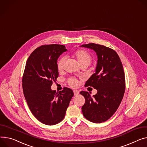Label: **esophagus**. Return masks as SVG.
<instances>
[{
  "instance_id": "1",
  "label": "esophagus",
  "mask_w": 147,
  "mask_h": 147,
  "mask_svg": "<svg viewBox=\"0 0 147 147\" xmlns=\"http://www.w3.org/2000/svg\"><path fill=\"white\" fill-rule=\"evenodd\" d=\"M74 95L76 96V95H78L79 94V93H80V92H79L78 90H74Z\"/></svg>"
}]
</instances>
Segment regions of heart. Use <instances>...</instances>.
I'll list each match as a JSON object with an SVG mask.
<instances>
[{"label": "heart", "mask_w": 147, "mask_h": 147, "mask_svg": "<svg viewBox=\"0 0 147 147\" xmlns=\"http://www.w3.org/2000/svg\"><path fill=\"white\" fill-rule=\"evenodd\" d=\"M73 56L76 59L79 65L82 63H86L89 65V64L91 63L92 60L91 56L84 50H79L76 51L73 54ZM65 61V59L64 58H62L59 60L57 63L58 71H61L63 69ZM69 84L71 86L75 87L78 85V81L76 80H75V79L72 78L69 81Z\"/></svg>", "instance_id": "1"}]
</instances>
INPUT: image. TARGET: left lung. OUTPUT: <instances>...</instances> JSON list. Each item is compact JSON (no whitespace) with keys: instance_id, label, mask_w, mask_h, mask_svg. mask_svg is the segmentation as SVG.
Returning a JSON list of instances; mask_svg holds the SVG:
<instances>
[{"instance_id":"obj_1","label":"left lung","mask_w":147,"mask_h":147,"mask_svg":"<svg viewBox=\"0 0 147 147\" xmlns=\"http://www.w3.org/2000/svg\"><path fill=\"white\" fill-rule=\"evenodd\" d=\"M81 47L94 50L98 58L95 73L85 85L97 89V93L91 96L88 92H80L85 99L82 111L89 121L101 123L114 115L123 98L125 89L123 66L117 52L109 48L95 43Z\"/></svg>"}]
</instances>
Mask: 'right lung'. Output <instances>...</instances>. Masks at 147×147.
Returning a JSON list of instances; mask_svg holds the SVG:
<instances>
[{
	"instance_id": "1",
	"label": "right lung",
	"mask_w": 147,
	"mask_h": 147,
	"mask_svg": "<svg viewBox=\"0 0 147 147\" xmlns=\"http://www.w3.org/2000/svg\"><path fill=\"white\" fill-rule=\"evenodd\" d=\"M66 51L61 45H43L33 51L26 63L24 94L32 114L45 125H55L63 119L74 95L68 88L58 93L51 89L52 81L59 76L58 59Z\"/></svg>"
}]
</instances>
